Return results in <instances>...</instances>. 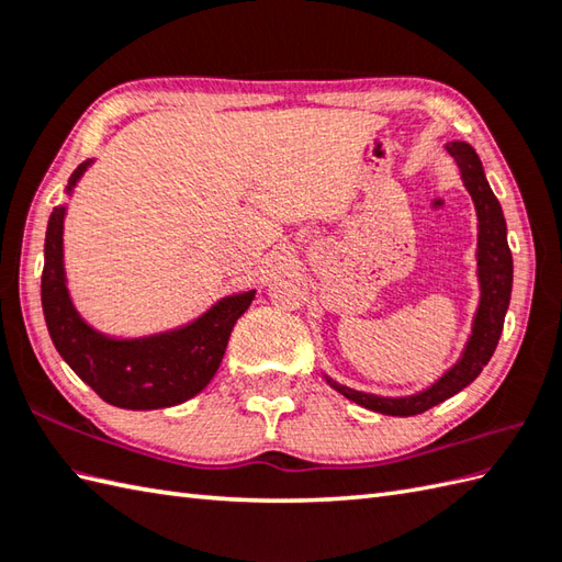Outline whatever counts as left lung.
Listing matches in <instances>:
<instances>
[{
  "label": "left lung",
  "mask_w": 562,
  "mask_h": 562,
  "mask_svg": "<svg viewBox=\"0 0 562 562\" xmlns=\"http://www.w3.org/2000/svg\"><path fill=\"white\" fill-rule=\"evenodd\" d=\"M453 161L459 164L461 178L465 188L475 202V212H479V274H481V306L473 321V336L465 345V352L457 367L441 376L437 384L429 386L423 393H415L408 398H384L372 396V393H362L348 386H340L336 381L328 379V384L340 391L345 398L355 401L362 408L384 415H420L437 403L451 398L453 393L465 389L471 381L483 372V367L491 362V357L497 348L499 333L505 326V314L509 306L512 294V254L507 246V224L503 217V207H499L497 198L493 195L491 186L485 181L483 166L479 154H475L465 142H451L447 145Z\"/></svg>",
  "instance_id": "obj_1"
}]
</instances>
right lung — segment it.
Listing matches in <instances>:
<instances>
[{"mask_svg":"<svg viewBox=\"0 0 562 562\" xmlns=\"http://www.w3.org/2000/svg\"><path fill=\"white\" fill-rule=\"evenodd\" d=\"M83 161L69 188L87 171ZM65 207H55L45 234L41 300L47 330L63 360L99 396L127 411H154L193 398L210 384L229 342L236 318L256 292L226 296L193 324L142 340H113L89 328L69 302L63 268Z\"/></svg>","mask_w":562,"mask_h":562,"instance_id":"right-lung-1","label":"right lung"}]
</instances>
